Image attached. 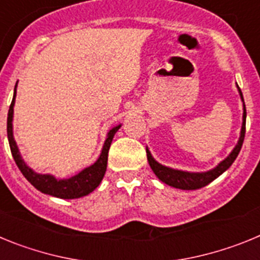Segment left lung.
Masks as SVG:
<instances>
[{
    "instance_id": "left-lung-1",
    "label": "left lung",
    "mask_w": 260,
    "mask_h": 260,
    "mask_svg": "<svg viewBox=\"0 0 260 260\" xmlns=\"http://www.w3.org/2000/svg\"><path fill=\"white\" fill-rule=\"evenodd\" d=\"M240 91L241 99L243 102V96L241 89ZM245 133H246V107H245V103H243V122H242V128H241V137L240 141H238L237 146L234 147V150L232 151L231 155L228 157L222 160L215 169L208 172H204V173H189V172H182L177 171V169H172V168L164 167V165L158 164L155 158L151 156L148 148L146 150L147 152V158H148V164H150L151 169L153 171V173L157 176V178L162 182H165L167 185L173 186L176 189L181 190H197L202 189L204 186H207L208 183L212 182L213 180H216L220 174L224 173L229 167L234 162V160L237 158L238 153H240L241 148H242L243 139H245Z\"/></svg>"
}]
</instances>
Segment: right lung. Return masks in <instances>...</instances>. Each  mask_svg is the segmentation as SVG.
I'll list each match as a JSON object with an SVG mask.
<instances>
[{"label": "right lung", "mask_w": 260, "mask_h": 260, "mask_svg": "<svg viewBox=\"0 0 260 260\" xmlns=\"http://www.w3.org/2000/svg\"><path fill=\"white\" fill-rule=\"evenodd\" d=\"M15 93H17V86H15L13 102H11L8 113V139L9 144H10L11 155H13L14 160H15V164L18 165V168H19V171L22 172L23 176L26 177L27 181L32 186H35L36 189L40 190L41 192L53 195V197H57V198L75 199L80 198V197H84V195H88L89 192H92L100 185L103 177H104L105 171H107L108 152H109L110 143H112V139H113L114 134H116L117 130L121 126H116V127H113L108 133L107 141H105L102 155L98 158V161L91 165V167L83 169L77 176L68 178V180H56L50 174H38L32 171L31 168L27 167L26 162L23 161L22 157H20L17 143L14 141L13 123H11V121H13V108L14 102H15Z\"/></svg>", "instance_id": "add662e5"}]
</instances>
